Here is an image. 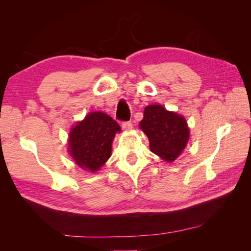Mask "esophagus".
Wrapping results in <instances>:
<instances>
[{
	"label": "esophagus",
	"mask_w": 251,
	"mask_h": 251,
	"mask_svg": "<svg viewBox=\"0 0 251 251\" xmlns=\"http://www.w3.org/2000/svg\"><path fill=\"white\" fill-rule=\"evenodd\" d=\"M133 127V125L132 123H130V121H126V123H123V128L125 131H130L132 130Z\"/></svg>",
	"instance_id": "esophagus-1"
}]
</instances>
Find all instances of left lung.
<instances>
[{
    "label": "left lung",
    "instance_id": "8db88e82",
    "mask_svg": "<svg viewBox=\"0 0 251 251\" xmlns=\"http://www.w3.org/2000/svg\"><path fill=\"white\" fill-rule=\"evenodd\" d=\"M139 126L148 136L151 151L166 162L178 158L189 139L185 118L161 104L148 105Z\"/></svg>",
    "mask_w": 251,
    "mask_h": 251
}]
</instances>
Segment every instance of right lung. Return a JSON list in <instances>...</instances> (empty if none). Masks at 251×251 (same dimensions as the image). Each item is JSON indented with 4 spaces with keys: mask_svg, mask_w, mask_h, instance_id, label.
<instances>
[{
    "mask_svg": "<svg viewBox=\"0 0 251 251\" xmlns=\"http://www.w3.org/2000/svg\"><path fill=\"white\" fill-rule=\"evenodd\" d=\"M119 125L103 112H91L73 126L69 134L68 151L81 169L96 172L112 154V142Z\"/></svg>",
    "mask_w": 251,
    "mask_h": 251,
    "instance_id": "right-lung-1",
    "label": "right lung"
}]
</instances>
